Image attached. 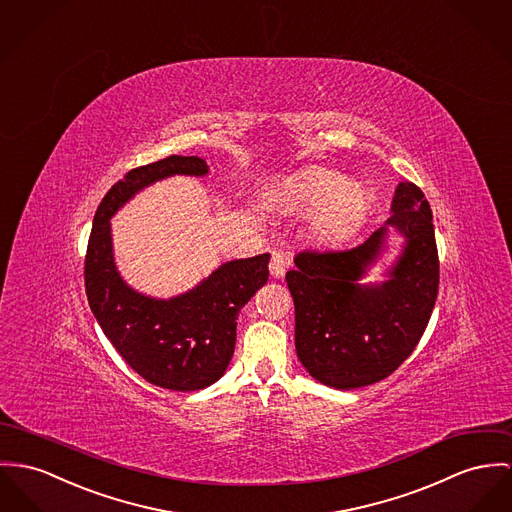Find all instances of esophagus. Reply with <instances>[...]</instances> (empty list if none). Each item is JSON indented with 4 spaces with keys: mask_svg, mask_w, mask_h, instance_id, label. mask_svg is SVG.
I'll return each mask as SVG.
<instances>
[{
    "mask_svg": "<svg viewBox=\"0 0 512 512\" xmlns=\"http://www.w3.org/2000/svg\"><path fill=\"white\" fill-rule=\"evenodd\" d=\"M290 265V257L284 253V251H273V257H271V265H269V271L275 278H280L286 273V267Z\"/></svg>",
    "mask_w": 512,
    "mask_h": 512,
    "instance_id": "esophagus-1",
    "label": "esophagus"
}]
</instances>
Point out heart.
Returning a JSON list of instances; mask_svg holds the SVG:
<instances>
[{
  "label": "heart",
  "mask_w": 512,
  "mask_h": 512,
  "mask_svg": "<svg viewBox=\"0 0 512 512\" xmlns=\"http://www.w3.org/2000/svg\"><path fill=\"white\" fill-rule=\"evenodd\" d=\"M271 204L286 214H308V232L319 243H341L362 224L370 195L364 183L343 179L341 173L310 165L282 177Z\"/></svg>",
  "instance_id": "b5f03b06"
}]
</instances>
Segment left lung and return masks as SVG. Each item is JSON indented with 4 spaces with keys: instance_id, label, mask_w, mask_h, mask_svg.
<instances>
[{
    "instance_id": "left-lung-1",
    "label": "left lung",
    "mask_w": 512,
    "mask_h": 512,
    "mask_svg": "<svg viewBox=\"0 0 512 512\" xmlns=\"http://www.w3.org/2000/svg\"><path fill=\"white\" fill-rule=\"evenodd\" d=\"M404 237L388 281L360 283L387 248L389 230ZM286 273L296 312V354L317 382L356 390L388 378L413 353L438 294L433 212L423 191L395 187L392 216L347 251H304Z\"/></svg>"
}]
</instances>
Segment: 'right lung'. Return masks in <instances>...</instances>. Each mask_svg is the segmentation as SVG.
<instances>
[{
	"label": "right lung",
	"mask_w": 512,
	"mask_h": 512,
	"mask_svg": "<svg viewBox=\"0 0 512 512\" xmlns=\"http://www.w3.org/2000/svg\"><path fill=\"white\" fill-rule=\"evenodd\" d=\"M173 175L204 177L198 156H169L136 167L101 200L85 255L89 308L118 354L146 382L197 392L220 380L236 349L237 315L269 280V253L222 263L191 290L154 298L118 271L111 218L146 187Z\"/></svg>",
	"instance_id": "add662e5"
}]
</instances>
